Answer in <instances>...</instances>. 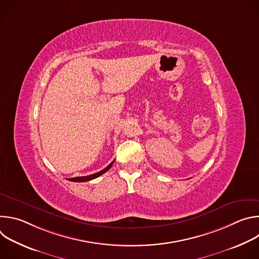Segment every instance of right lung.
<instances>
[{
  "label": "right lung",
  "instance_id": "1",
  "mask_svg": "<svg viewBox=\"0 0 259 259\" xmlns=\"http://www.w3.org/2000/svg\"><path fill=\"white\" fill-rule=\"evenodd\" d=\"M115 160L110 163L107 167H105L104 169H102L101 171L97 172V173H94V174H91V175H87V176H81V177H73V178H68L69 181H75V182H85V181H89V180H92L94 178H97L98 176L102 175L104 172H106L110 167H112V165L114 164Z\"/></svg>",
  "mask_w": 259,
  "mask_h": 259
}]
</instances>
